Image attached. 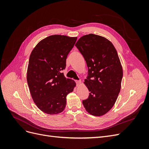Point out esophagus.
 Instances as JSON below:
<instances>
[{
  "label": "esophagus",
  "mask_w": 149,
  "mask_h": 149,
  "mask_svg": "<svg viewBox=\"0 0 149 149\" xmlns=\"http://www.w3.org/2000/svg\"><path fill=\"white\" fill-rule=\"evenodd\" d=\"M76 84H79L81 83V81L76 80Z\"/></svg>",
  "instance_id": "esophagus-1"
}]
</instances>
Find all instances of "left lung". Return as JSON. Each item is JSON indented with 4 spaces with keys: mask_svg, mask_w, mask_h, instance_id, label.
Instances as JSON below:
<instances>
[{
    "mask_svg": "<svg viewBox=\"0 0 149 149\" xmlns=\"http://www.w3.org/2000/svg\"><path fill=\"white\" fill-rule=\"evenodd\" d=\"M75 46L88 67L84 83L89 95L83 104L90 114L104 115L114 105L120 90L123 71L118 52L109 40L92 33L81 37Z\"/></svg>",
    "mask_w": 149,
    "mask_h": 149,
    "instance_id": "8db88e82",
    "label": "left lung"
}]
</instances>
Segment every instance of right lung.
Wrapping results in <instances>:
<instances>
[{
    "instance_id": "right-lung-1",
    "label": "right lung",
    "mask_w": 149,
    "mask_h": 149,
    "mask_svg": "<svg viewBox=\"0 0 149 149\" xmlns=\"http://www.w3.org/2000/svg\"><path fill=\"white\" fill-rule=\"evenodd\" d=\"M77 37L54 35L41 40L31 52L26 79L31 97L37 106L48 114L65 109L66 96L76 83L66 78L62 70Z\"/></svg>"
}]
</instances>
